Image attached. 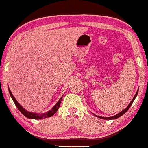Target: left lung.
I'll return each mask as SVG.
<instances>
[{
  "mask_svg": "<svg viewBox=\"0 0 148 148\" xmlns=\"http://www.w3.org/2000/svg\"><path fill=\"white\" fill-rule=\"evenodd\" d=\"M138 90H139V88L138 89L136 95H135V96L134 97L133 99H132V101H131V102H130V104H129L128 105V106H127L126 108H125L124 110H123L121 112H119V114H116V115H115V116H112V117H101V116H97V115H95V114H93V115H94L95 116H96V117H99V118H101V119H115L118 118V117H121V116H123V114L125 113V112H126L127 111V110H128L129 109V108L131 106L132 102H134V99H136V96H137L138 92Z\"/></svg>",
  "mask_w": 148,
  "mask_h": 148,
  "instance_id": "obj_1",
  "label": "left lung"
}]
</instances>
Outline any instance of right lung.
Listing matches in <instances>:
<instances>
[{
  "label": "right lung",
  "mask_w": 148,
  "mask_h": 148,
  "mask_svg": "<svg viewBox=\"0 0 148 148\" xmlns=\"http://www.w3.org/2000/svg\"><path fill=\"white\" fill-rule=\"evenodd\" d=\"M8 91H9L10 95L12 100H13L14 104H16V106H17V108H18L19 111L21 112V113L23 114V116L27 117V118L33 119H42L44 118H47V117L53 116V115L57 112V110H58L60 106V104H61L62 97H63V95H62V96L61 97V99L59 100V101L57 102L56 104L55 105L53 108H52V109L51 110H49V111L47 112H45V113H43V114H37V113H34V112L27 111V110L25 109L23 107H22L21 105L19 104V102L16 101V99H15V97H14V95H12L10 89V88H9V87H8Z\"/></svg>",
  "instance_id": "add662e5"
}]
</instances>
